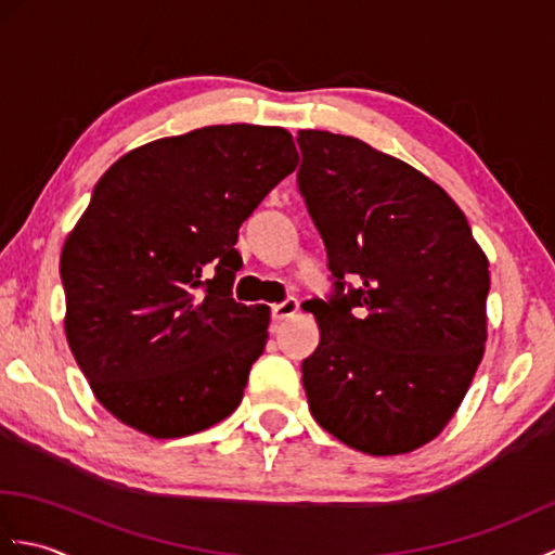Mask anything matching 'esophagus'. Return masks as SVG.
<instances>
[{"instance_id": "1", "label": "esophagus", "mask_w": 555, "mask_h": 555, "mask_svg": "<svg viewBox=\"0 0 555 555\" xmlns=\"http://www.w3.org/2000/svg\"><path fill=\"white\" fill-rule=\"evenodd\" d=\"M298 310H300V302L296 298H286L284 302L271 305V320H276V322L288 320V317H293Z\"/></svg>"}]
</instances>
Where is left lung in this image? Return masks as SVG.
Segmentation results:
<instances>
[{"instance_id": "left-lung-1", "label": "left lung", "mask_w": 555, "mask_h": 555, "mask_svg": "<svg viewBox=\"0 0 555 555\" xmlns=\"http://www.w3.org/2000/svg\"><path fill=\"white\" fill-rule=\"evenodd\" d=\"M298 145L334 276V296L305 302L322 334L302 360L310 412L356 451L410 453L441 434L485 356L487 255L410 164L328 131H300Z\"/></svg>"}]
</instances>
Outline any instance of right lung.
<instances>
[{"mask_svg":"<svg viewBox=\"0 0 555 555\" xmlns=\"http://www.w3.org/2000/svg\"><path fill=\"white\" fill-rule=\"evenodd\" d=\"M298 167L286 128L207 126L112 164L62 250L66 340L92 393L155 439L241 405L267 305L235 302L241 223Z\"/></svg>","mask_w":555,"mask_h":555,"instance_id":"obj_1","label":"right lung"}]
</instances>
